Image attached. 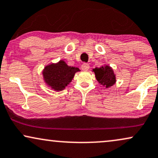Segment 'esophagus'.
Returning a JSON list of instances; mask_svg holds the SVG:
<instances>
[{
	"instance_id": "obj_1",
	"label": "esophagus",
	"mask_w": 158,
	"mask_h": 158,
	"mask_svg": "<svg viewBox=\"0 0 158 158\" xmlns=\"http://www.w3.org/2000/svg\"><path fill=\"white\" fill-rule=\"evenodd\" d=\"M89 68H90V65L87 63H84L81 65V69L84 71H87L89 70Z\"/></svg>"
}]
</instances>
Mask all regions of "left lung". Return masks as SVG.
Masks as SVG:
<instances>
[{
  "instance_id": "1",
  "label": "left lung",
  "mask_w": 158,
  "mask_h": 158,
  "mask_svg": "<svg viewBox=\"0 0 158 158\" xmlns=\"http://www.w3.org/2000/svg\"><path fill=\"white\" fill-rule=\"evenodd\" d=\"M93 72H94L98 82L105 88H109L116 82V77L113 68L107 64H104L99 68H95L93 69Z\"/></svg>"
}]
</instances>
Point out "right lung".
Returning <instances> with one entry per match:
<instances>
[{"mask_svg":"<svg viewBox=\"0 0 158 158\" xmlns=\"http://www.w3.org/2000/svg\"><path fill=\"white\" fill-rule=\"evenodd\" d=\"M80 71L78 68L68 65L61 60L56 63H50L42 71L43 79L47 86L54 91H62L71 82L75 73Z\"/></svg>","mask_w":158,"mask_h":158,"instance_id":"add662e5","label":"right lung"}]
</instances>
